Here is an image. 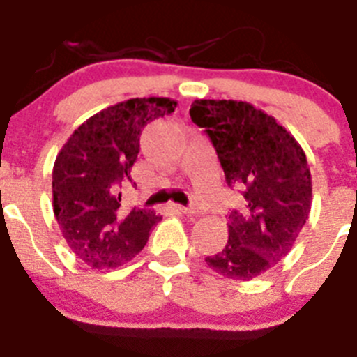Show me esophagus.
Returning a JSON list of instances; mask_svg holds the SVG:
<instances>
[{
    "label": "esophagus",
    "mask_w": 357,
    "mask_h": 357,
    "mask_svg": "<svg viewBox=\"0 0 357 357\" xmlns=\"http://www.w3.org/2000/svg\"><path fill=\"white\" fill-rule=\"evenodd\" d=\"M176 209L181 211V213L188 214V216H193V214H198V209L195 206H189V207H184V206H176Z\"/></svg>",
    "instance_id": "1"
}]
</instances>
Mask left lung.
Segmentation results:
<instances>
[{"mask_svg":"<svg viewBox=\"0 0 357 357\" xmlns=\"http://www.w3.org/2000/svg\"><path fill=\"white\" fill-rule=\"evenodd\" d=\"M191 119L206 128L225 181L245 189L247 207L229 216V241L207 255L227 279L250 280L284 259L311 211L307 159L291 132L273 116L238 100H195Z\"/></svg>","mask_w":357,"mask_h":357,"instance_id":"left-lung-1","label":"left lung"}]
</instances>
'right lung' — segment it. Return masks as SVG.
<instances>
[{
    "mask_svg": "<svg viewBox=\"0 0 357 357\" xmlns=\"http://www.w3.org/2000/svg\"><path fill=\"white\" fill-rule=\"evenodd\" d=\"M172 98H132L91 116L69 135L53 164V213L68 247L103 270L130 261L160 222L151 209L121 207L123 182L139 153L144 125L175 110Z\"/></svg>",
    "mask_w": 357,
    "mask_h": 357,
    "instance_id": "1",
    "label": "right lung"
}]
</instances>
